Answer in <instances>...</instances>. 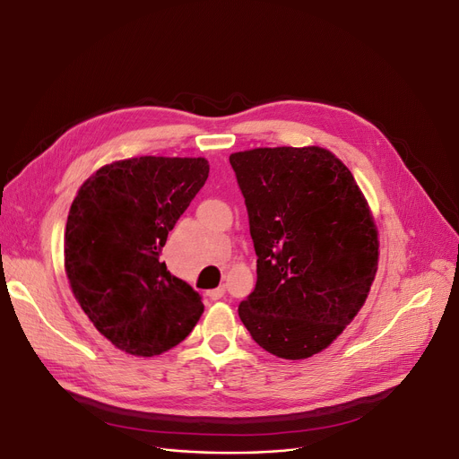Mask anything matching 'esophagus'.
Masks as SVG:
<instances>
[{"mask_svg": "<svg viewBox=\"0 0 459 459\" xmlns=\"http://www.w3.org/2000/svg\"><path fill=\"white\" fill-rule=\"evenodd\" d=\"M225 286H220V288H216V290H210L208 291V297L212 299V300H220L221 297H225Z\"/></svg>", "mask_w": 459, "mask_h": 459, "instance_id": "1", "label": "esophagus"}]
</instances>
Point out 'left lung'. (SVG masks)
<instances>
[{"mask_svg":"<svg viewBox=\"0 0 459 459\" xmlns=\"http://www.w3.org/2000/svg\"><path fill=\"white\" fill-rule=\"evenodd\" d=\"M256 251L238 314L267 352L310 358L354 319L378 265V232L349 168L321 147L230 155Z\"/></svg>","mask_w":459,"mask_h":459,"instance_id":"obj_1","label":"left lung"}]
</instances>
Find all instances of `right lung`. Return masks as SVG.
I'll return each instance as SVG.
<instances>
[{
    "instance_id": "obj_1",
    "label": "right lung",
    "mask_w": 459,
    "mask_h": 459,
    "mask_svg": "<svg viewBox=\"0 0 459 459\" xmlns=\"http://www.w3.org/2000/svg\"><path fill=\"white\" fill-rule=\"evenodd\" d=\"M204 159L140 157L103 166L72 203L65 267L82 312L133 356H157L197 325L201 295L160 262L162 247L208 178Z\"/></svg>"
}]
</instances>
